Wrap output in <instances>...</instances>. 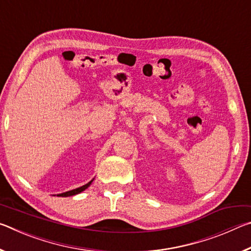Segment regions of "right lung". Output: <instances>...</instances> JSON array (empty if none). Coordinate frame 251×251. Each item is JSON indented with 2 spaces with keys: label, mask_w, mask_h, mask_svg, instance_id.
I'll return each instance as SVG.
<instances>
[{
  "label": "right lung",
  "mask_w": 251,
  "mask_h": 251,
  "mask_svg": "<svg viewBox=\"0 0 251 251\" xmlns=\"http://www.w3.org/2000/svg\"><path fill=\"white\" fill-rule=\"evenodd\" d=\"M93 180H94V179H92L90 182H87L86 185H84V186H82V187H78V188H76V189L70 190V192H66V193H63V194H58L57 196H58V197H69V196H74V195H77V194H79V193H82L83 190L86 189L87 187H90V185L92 184Z\"/></svg>",
  "instance_id": "add662e5"
}]
</instances>
